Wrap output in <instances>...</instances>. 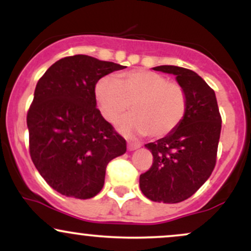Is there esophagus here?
Returning a JSON list of instances; mask_svg holds the SVG:
<instances>
[{
  "label": "esophagus",
  "mask_w": 251,
  "mask_h": 251,
  "mask_svg": "<svg viewBox=\"0 0 251 251\" xmlns=\"http://www.w3.org/2000/svg\"><path fill=\"white\" fill-rule=\"evenodd\" d=\"M140 144H138V143H128L127 144V150L128 151H134V150H137V149H139L140 148Z\"/></svg>",
  "instance_id": "obj_1"
}]
</instances>
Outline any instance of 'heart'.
Listing matches in <instances>:
<instances>
[{
    "label": "heart",
    "instance_id": "obj_1",
    "mask_svg": "<svg viewBox=\"0 0 251 251\" xmlns=\"http://www.w3.org/2000/svg\"><path fill=\"white\" fill-rule=\"evenodd\" d=\"M94 96L100 113L109 123L124 116L132 105L133 114L118 123L127 135L162 138L179 125L186 112V93L178 82L151 71L137 70L103 76L97 82Z\"/></svg>",
    "mask_w": 251,
    "mask_h": 251
}]
</instances>
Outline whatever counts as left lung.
I'll return each instance as SVG.
<instances>
[{"label":"left lung","instance_id":"1","mask_svg":"<svg viewBox=\"0 0 251 251\" xmlns=\"http://www.w3.org/2000/svg\"><path fill=\"white\" fill-rule=\"evenodd\" d=\"M152 70L174 74L188 99L186 112L171 133L145 148L153 155L151 169L140 175V190L149 200L174 204L188 200L214 171L222 119L216 94L194 71L178 66Z\"/></svg>","mask_w":251,"mask_h":251}]
</instances>
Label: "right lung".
I'll return each instance as SVG.
<instances>
[{
	"mask_svg": "<svg viewBox=\"0 0 251 251\" xmlns=\"http://www.w3.org/2000/svg\"><path fill=\"white\" fill-rule=\"evenodd\" d=\"M126 68L88 55L60 59L37 81L27 114L34 165L55 191L88 200L101 191L106 166L126 152L125 139L97 108L102 76Z\"/></svg>",
	"mask_w": 251,
	"mask_h": 251,
	"instance_id": "1",
	"label": "right lung"
}]
</instances>
